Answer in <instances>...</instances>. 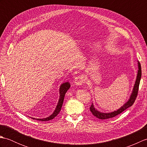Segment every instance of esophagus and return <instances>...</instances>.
<instances>
[{"label": "esophagus", "mask_w": 147, "mask_h": 147, "mask_svg": "<svg viewBox=\"0 0 147 147\" xmlns=\"http://www.w3.org/2000/svg\"><path fill=\"white\" fill-rule=\"evenodd\" d=\"M84 82H85V79H84V77L83 76H77L74 79V83H75L76 85H82Z\"/></svg>", "instance_id": "esophagus-1"}]
</instances>
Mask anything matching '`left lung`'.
<instances>
[{
  "instance_id": "left-lung-1",
  "label": "left lung",
  "mask_w": 147,
  "mask_h": 147,
  "mask_svg": "<svg viewBox=\"0 0 147 147\" xmlns=\"http://www.w3.org/2000/svg\"><path fill=\"white\" fill-rule=\"evenodd\" d=\"M138 74H137L136 82L135 83V85H134L133 92L131 93V95L129 99L128 100L125 104H124L123 106H122L121 108H119L117 111H115L112 112H109V113H103V112H100L96 110V109L94 107V105H93V103L90 107V110L92 112V114L97 117L100 119H107L109 118L114 117L116 116L118 114H121V112H123L124 111H125L128 107H131V106L133 105V104L135 102V100L136 98L137 95H138V88H139V85L140 82V80H141L142 77V69H141V64H140V62H138Z\"/></svg>"
}]
</instances>
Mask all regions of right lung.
<instances>
[{"mask_svg": "<svg viewBox=\"0 0 147 147\" xmlns=\"http://www.w3.org/2000/svg\"><path fill=\"white\" fill-rule=\"evenodd\" d=\"M71 85L70 83L69 82H65L62 83V85L60 86V89H59V93H60V98H59V102L57 103V107H56L55 111L53 112L52 114H51L50 116L46 117V118H43V119H35V118H33V119H36L38 121H50L54 119L55 116H57L58 115V114L60 112L61 107L62 106V104H63L64 102V96L65 93L67 92V90H69V88H70Z\"/></svg>", "mask_w": 147, "mask_h": 147, "instance_id": "add662e5", "label": "right lung"}]
</instances>
